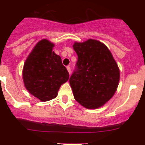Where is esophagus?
Listing matches in <instances>:
<instances>
[{
    "mask_svg": "<svg viewBox=\"0 0 145 145\" xmlns=\"http://www.w3.org/2000/svg\"><path fill=\"white\" fill-rule=\"evenodd\" d=\"M67 71H68V72H69V74H71V68H70V67H67Z\"/></svg>",
    "mask_w": 145,
    "mask_h": 145,
    "instance_id": "1",
    "label": "esophagus"
}]
</instances>
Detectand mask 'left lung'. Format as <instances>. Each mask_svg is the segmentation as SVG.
Returning <instances> with one entry per match:
<instances>
[{
	"instance_id": "8db88e82",
	"label": "left lung",
	"mask_w": 145,
	"mask_h": 145,
	"mask_svg": "<svg viewBox=\"0 0 145 145\" xmlns=\"http://www.w3.org/2000/svg\"><path fill=\"white\" fill-rule=\"evenodd\" d=\"M77 69L69 79L75 100L86 109L100 108L116 93L120 71L109 48L102 42L88 39L75 42Z\"/></svg>"
}]
</instances>
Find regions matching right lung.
Instances as JSON below:
<instances>
[{"instance_id":"obj_1","label":"right lung","mask_w":145,"mask_h":145,"mask_svg":"<svg viewBox=\"0 0 145 145\" xmlns=\"http://www.w3.org/2000/svg\"><path fill=\"white\" fill-rule=\"evenodd\" d=\"M54 46L48 39L40 40L28 55L23 67L26 89L41 102L55 98L60 86L69 77L60 56L52 51Z\"/></svg>"}]
</instances>
